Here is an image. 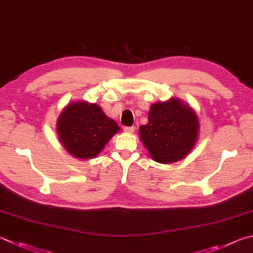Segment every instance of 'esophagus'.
Wrapping results in <instances>:
<instances>
[{
    "instance_id": "1",
    "label": "esophagus",
    "mask_w": 253,
    "mask_h": 253,
    "mask_svg": "<svg viewBox=\"0 0 253 253\" xmlns=\"http://www.w3.org/2000/svg\"><path fill=\"white\" fill-rule=\"evenodd\" d=\"M124 131L127 132V134H132V132L135 131V127L131 126V127H125L124 128Z\"/></svg>"
}]
</instances>
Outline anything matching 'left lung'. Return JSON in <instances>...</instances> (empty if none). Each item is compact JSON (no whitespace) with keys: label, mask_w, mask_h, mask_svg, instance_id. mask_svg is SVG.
<instances>
[{"label":"left lung","mask_w":253,"mask_h":253,"mask_svg":"<svg viewBox=\"0 0 253 253\" xmlns=\"http://www.w3.org/2000/svg\"><path fill=\"white\" fill-rule=\"evenodd\" d=\"M200 123L194 108L177 97L151 104L148 123L139 127L141 142L160 164L179 162L194 149Z\"/></svg>","instance_id":"8db88e82"}]
</instances>
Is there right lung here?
Listing matches in <instances>:
<instances>
[{
    "mask_svg": "<svg viewBox=\"0 0 253 253\" xmlns=\"http://www.w3.org/2000/svg\"><path fill=\"white\" fill-rule=\"evenodd\" d=\"M121 130L99 105L86 100L64 107L56 122V134L68 154L77 159H91Z\"/></svg>",
    "mask_w": 253,
    "mask_h": 253,
    "instance_id": "obj_1",
    "label": "right lung"
}]
</instances>
